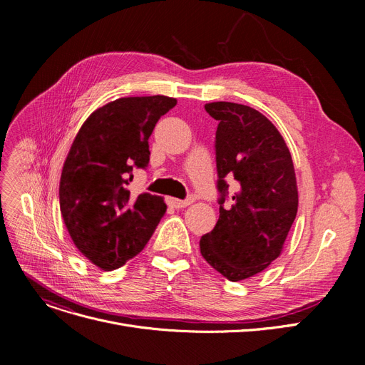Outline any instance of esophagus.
<instances>
[{
	"instance_id": "esophagus-1",
	"label": "esophagus",
	"mask_w": 365,
	"mask_h": 365,
	"mask_svg": "<svg viewBox=\"0 0 365 365\" xmlns=\"http://www.w3.org/2000/svg\"><path fill=\"white\" fill-rule=\"evenodd\" d=\"M194 202V198L189 197L186 200H176V198H170V204L175 207V208H183V207H187Z\"/></svg>"
}]
</instances>
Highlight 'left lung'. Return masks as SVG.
<instances>
[{
	"mask_svg": "<svg viewBox=\"0 0 365 365\" xmlns=\"http://www.w3.org/2000/svg\"><path fill=\"white\" fill-rule=\"evenodd\" d=\"M204 108L219 121L220 215L213 231L202 235L200 250L229 281H242L264 271L282 252L299 205L294 165L281 133L259 110L232 102ZM226 175L237 180V192L223 207Z\"/></svg>",
	"mask_w": 365,
	"mask_h": 365,
	"instance_id": "8db88e82",
	"label": "left lung"
}]
</instances>
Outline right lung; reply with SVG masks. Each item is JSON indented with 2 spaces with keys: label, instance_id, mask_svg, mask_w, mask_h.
Segmentation results:
<instances>
[{
  "label": "right lung",
  "instance_id": "right-lung-1",
  "mask_svg": "<svg viewBox=\"0 0 365 365\" xmlns=\"http://www.w3.org/2000/svg\"><path fill=\"white\" fill-rule=\"evenodd\" d=\"M176 103L160 94L109 102L72 142L59 185L61 213L75 247L103 271L138 256L165 213L163 197H133L127 185L134 168L148 165L149 136Z\"/></svg>",
  "mask_w": 365,
  "mask_h": 365
}]
</instances>
